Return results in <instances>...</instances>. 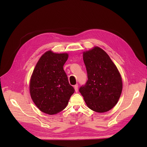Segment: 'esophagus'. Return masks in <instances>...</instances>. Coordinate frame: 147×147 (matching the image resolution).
Returning a JSON list of instances; mask_svg holds the SVG:
<instances>
[{
  "instance_id": "esophagus-1",
  "label": "esophagus",
  "mask_w": 147,
  "mask_h": 147,
  "mask_svg": "<svg viewBox=\"0 0 147 147\" xmlns=\"http://www.w3.org/2000/svg\"><path fill=\"white\" fill-rule=\"evenodd\" d=\"M74 88L75 91H76V92H78V84H75V85L74 86Z\"/></svg>"
}]
</instances>
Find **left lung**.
I'll use <instances>...</instances> for the list:
<instances>
[{
    "mask_svg": "<svg viewBox=\"0 0 147 147\" xmlns=\"http://www.w3.org/2000/svg\"><path fill=\"white\" fill-rule=\"evenodd\" d=\"M88 80L79 88L90 109L98 113L110 110L119 101L122 80L117 68L102 49L95 47L83 52Z\"/></svg>",
    "mask_w": 147,
    "mask_h": 147,
    "instance_id": "obj_1",
    "label": "left lung"
}]
</instances>
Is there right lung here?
Here are the masks:
<instances>
[{
    "label": "right lung",
    "instance_id": "right-lung-1",
    "mask_svg": "<svg viewBox=\"0 0 147 147\" xmlns=\"http://www.w3.org/2000/svg\"><path fill=\"white\" fill-rule=\"evenodd\" d=\"M67 53H55L51 51L40 57L34 69L30 83L33 101L41 111L52 115L63 111L74 94L63 66Z\"/></svg>",
    "mask_w": 147,
    "mask_h": 147
}]
</instances>
